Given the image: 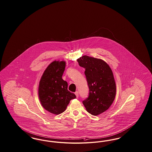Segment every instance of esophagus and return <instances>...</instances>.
Listing matches in <instances>:
<instances>
[{
  "instance_id": "1",
  "label": "esophagus",
  "mask_w": 152,
  "mask_h": 152,
  "mask_svg": "<svg viewBox=\"0 0 152 152\" xmlns=\"http://www.w3.org/2000/svg\"><path fill=\"white\" fill-rule=\"evenodd\" d=\"M75 95H76V97L78 98L79 97V92L77 91H76L75 93Z\"/></svg>"
}]
</instances>
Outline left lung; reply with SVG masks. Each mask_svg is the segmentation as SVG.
I'll use <instances>...</instances> for the list:
<instances>
[{
  "mask_svg": "<svg viewBox=\"0 0 152 152\" xmlns=\"http://www.w3.org/2000/svg\"><path fill=\"white\" fill-rule=\"evenodd\" d=\"M77 61L85 69L89 97L83 103L86 111L93 115H98L109 108L115 98V81L111 69L104 61L84 55Z\"/></svg>",
  "mask_w": 152,
  "mask_h": 152,
  "instance_id": "left-lung-1",
  "label": "left lung"
}]
</instances>
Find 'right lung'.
<instances>
[{
    "instance_id": "add662e5",
    "label": "right lung",
    "mask_w": 152,
    "mask_h": 152,
    "mask_svg": "<svg viewBox=\"0 0 152 152\" xmlns=\"http://www.w3.org/2000/svg\"><path fill=\"white\" fill-rule=\"evenodd\" d=\"M65 67V61H53L45 70L39 83L40 102L45 109L55 115L63 113L70 101L76 98L68 91L67 81L62 79Z\"/></svg>"
}]
</instances>
